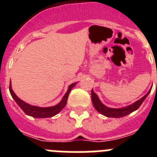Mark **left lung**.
<instances>
[{
    "mask_svg": "<svg viewBox=\"0 0 157 157\" xmlns=\"http://www.w3.org/2000/svg\"><path fill=\"white\" fill-rule=\"evenodd\" d=\"M149 92H150V90L147 93L143 98H141L138 101H136L135 103H134L133 105H129V106L126 107V108H123V109H110V108L105 106L100 101L98 95L94 92L93 90L91 91V99H92L93 105H94L95 109L98 112H100L101 114L104 115V116H107V117L120 118L127 116V115L130 114V113L133 112L134 111L137 110L141 106V104L143 103V101H145V99L146 98L148 94H149Z\"/></svg>",
    "mask_w": 157,
    "mask_h": 157,
    "instance_id": "1",
    "label": "left lung"
}]
</instances>
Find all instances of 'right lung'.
I'll return each mask as SVG.
<instances>
[{
	"mask_svg": "<svg viewBox=\"0 0 157 157\" xmlns=\"http://www.w3.org/2000/svg\"><path fill=\"white\" fill-rule=\"evenodd\" d=\"M75 84L76 83H73V84L69 86L68 90H67V93L65 94V95L63 96L62 101H60L58 105H56V106L48 107V108H40V107L33 106V105H28V104H27L26 102H24V101H23L22 100H20L18 98L17 96L15 94L13 90H12V86H11V83L10 85H9V91H10V94L11 95H12V98H13V99L16 101V102L18 104V105L21 108L22 110H23L27 115L34 118H49L55 116V115H56L57 113H59V112L64 108V106L67 104V98H68L69 94H70L71 89L75 86Z\"/></svg>",
	"mask_w": 157,
	"mask_h": 157,
	"instance_id": "right-lung-1",
	"label": "right lung"
}]
</instances>
